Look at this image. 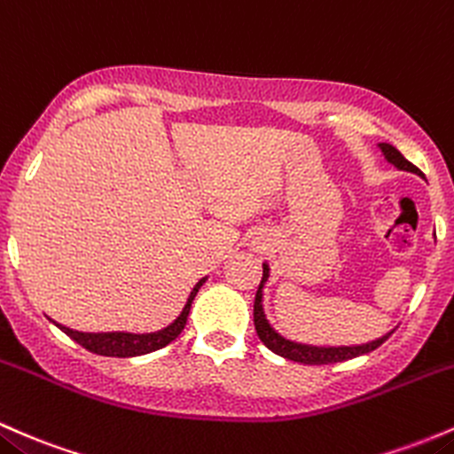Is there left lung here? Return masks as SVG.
<instances>
[{
	"mask_svg": "<svg viewBox=\"0 0 454 454\" xmlns=\"http://www.w3.org/2000/svg\"><path fill=\"white\" fill-rule=\"evenodd\" d=\"M381 156L388 165L395 167L399 171H407L414 173V176H420V169H416L410 160L396 150L395 145L390 144H378ZM270 278V266L268 262H263V277L262 283H259L257 295H254V307H253V317H254V330H257V337L262 339V343L266 345L270 351H274L277 356H283V358L294 360V363H302V364H330V363H343V360H351L356 356L369 354V351L378 349L386 339L390 337L395 330L390 333L381 334L380 339L366 340V343L360 345H315V343H302V340H294L283 337L272 324L266 317V310H263V289H266V283Z\"/></svg>",
	"mask_w": 454,
	"mask_h": 454,
	"instance_id": "obj_1",
	"label": "left lung"
}]
</instances>
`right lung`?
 Listing matches in <instances>:
<instances>
[{"label": "right lung", "instance_id": "1", "mask_svg": "<svg viewBox=\"0 0 454 454\" xmlns=\"http://www.w3.org/2000/svg\"><path fill=\"white\" fill-rule=\"evenodd\" d=\"M206 281H207V277H203L201 281L191 289L182 313L177 315V317L173 319L169 325L156 330V333L137 334V333H124V330H117V333H81V330H73V328H68V325L53 322L51 317L49 319L58 325L64 334H68L74 343H79L81 348L94 351V354L111 356V358H135V356L152 354V351L162 349L165 345H169L171 340H176L177 337H180V333L184 330V325H186L188 313H191L192 300H195L197 292H200L201 285Z\"/></svg>", "mask_w": 454, "mask_h": 454}]
</instances>
